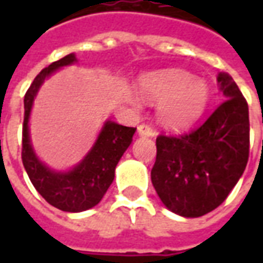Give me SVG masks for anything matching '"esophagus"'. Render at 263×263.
<instances>
[{"instance_id":"1","label":"esophagus","mask_w":263,"mask_h":263,"mask_svg":"<svg viewBox=\"0 0 263 263\" xmlns=\"http://www.w3.org/2000/svg\"><path fill=\"white\" fill-rule=\"evenodd\" d=\"M138 135H139V137L154 138V137H156V132H155L149 125H145V124H142V125L138 126Z\"/></svg>"}]
</instances>
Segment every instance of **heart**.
Instances as JSON below:
<instances>
[{
    "mask_svg": "<svg viewBox=\"0 0 263 263\" xmlns=\"http://www.w3.org/2000/svg\"><path fill=\"white\" fill-rule=\"evenodd\" d=\"M141 96L148 101H159L158 118L167 128H183L198 120L207 108L210 90L204 80L182 70H163L139 79ZM134 105L135 96H129Z\"/></svg>",
    "mask_w": 263,
    "mask_h": 263,
    "instance_id": "obj_1",
    "label": "heart"
}]
</instances>
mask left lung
I'll use <instances>...</instances> for the list:
<instances>
[{
	"instance_id": "obj_1",
	"label": "left lung",
	"mask_w": 263,
	"mask_h": 263,
	"mask_svg": "<svg viewBox=\"0 0 263 263\" xmlns=\"http://www.w3.org/2000/svg\"><path fill=\"white\" fill-rule=\"evenodd\" d=\"M217 81L227 100L201 125L156 138L152 184L166 209L186 218L217 209L248 163V104L228 73Z\"/></svg>"
}]
</instances>
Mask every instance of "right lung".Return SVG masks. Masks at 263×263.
<instances>
[{
	"label": "right lung",
	"mask_w": 263,
	"mask_h": 263,
	"mask_svg": "<svg viewBox=\"0 0 263 263\" xmlns=\"http://www.w3.org/2000/svg\"><path fill=\"white\" fill-rule=\"evenodd\" d=\"M76 62V54L70 53L45 67L35 77L24 98L25 115L22 126V163L33 187L49 204L67 213L86 211L101 201L114 180L115 167L137 131V128L107 120L91 149L69 171H54L37 158L29 132L33 101L46 79Z\"/></svg>",
	"instance_id": "obj_1"
}]
</instances>
